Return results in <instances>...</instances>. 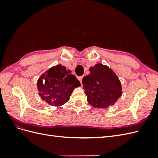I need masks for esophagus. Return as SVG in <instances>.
Returning a JSON list of instances; mask_svg holds the SVG:
<instances>
[{"mask_svg": "<svg viewBox=\"0 0 158 158\" xmlns=\"http://www.w3.org/2000/svg\"><path fill=\"white\" fill-rule=\"evenodd\" d=\"M83 77H84V76H80V77H78V80H79V81H80V84H81V85H82V78H83Z\"/></svg>", "mask_w": 158, "mask_h": 158, "instance_id": "1", "label": "esophagus"}]
</instances>
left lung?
Instances as JSON below:
<instances>
[{"instance_id":"8db88e82","label":"left lung","mask_w":158,"mask_h":158,"mask_svg":"<svg viewBox=\"0 0 158 158\" xmlns=\"http://www.w3.org/2000/svg\"><path fill=\"white\" fill-rule=\"evenodd\" d=\"M89 74L82 79L84 92L90 106L107 108L117 102L122 95V85L115 73L108 66L95 64Z\"/></svg>"}]
</instances>
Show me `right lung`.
Masks as SVG:
<instances>
[{
  "instance_id": "add662e5",
  "label": "right lung",
  "mask_w": 158,
  "mask_h": 158,
  "mask_svg": "<svg viewBox=\"0 0 158 158\" xmlns=\"http://www.w3.org/2000/svg\"><path fill=\"white\" fill-rule=\"evenodd\" d=\"M79 80L71 70L57 64L43 73L37 82L40 98L51 106L60 107L70 99L74 88L80 86Z\"/></svg>"
}]
</instances>
